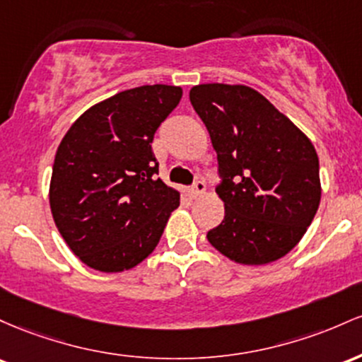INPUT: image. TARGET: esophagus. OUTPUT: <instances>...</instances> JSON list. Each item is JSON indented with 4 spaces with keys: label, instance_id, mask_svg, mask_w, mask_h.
Masks as SVG:
<instances>
[{
    "label": "esophagus",
    "instance_id": "1",
    "mask_svg": "<svg viewBox=\"0 0 362 362\" xmlns=\"http://www.w3.org/2000/svg\"><path fill=\"white\" fill-rule=\"evenodd\" d=\"M205 189H206L205 182H203V181H197V182H194V185L192 186V189H189V193H192L193 198H198V197H202L203 193H205Z\"/></svg>",
    "mask_w": 362,
    "mask_h": 362
}]
</instances>
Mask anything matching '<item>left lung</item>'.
Returning a JSON list of instances; mask_svg holds the SVG:
<instances>
[{"label": "left lung", "instance_id": "1", "mask_svg": "<svg viewBox=\"0 0 362 362\" xmlns=\"http://www.w3.org/2000/svg\"><path fill=\"white\" fill-rule=\"evenodd\" d=\"M189 100L210 133L224 221L206 239L241 265H265L301 241L322 198L316 150L287 116L246 85L203 83Z\"/></svg>", "mask_w": 362, "mask_h": 362}]
</instances>
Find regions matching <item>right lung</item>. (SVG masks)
Segmentation results:
<instances>
[{
    "label": "right lung",
    "mask_w": 362,
    "mask_h": 362,
    "mask_svg": "<svg viewBox=\"0 0 362 362\" xmlns=\"http://www.w3.org/2000/svg\"><path fill=\"white\" fill-rule=\"evenodd\" d=\"M181 95V87L160 83L119 92L87 109L61 140L49 186L52 218L90 269L136 267L180 206V192L157 177L150 144Z\"/></svg>",
    "instance_id": "1"
}]
</instances>
